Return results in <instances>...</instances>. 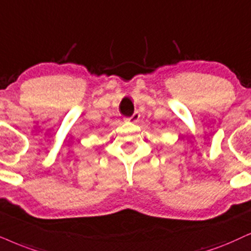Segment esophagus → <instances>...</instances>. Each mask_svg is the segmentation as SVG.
<instances>
[{
  "instance_id": "34e87169",
  "label": "esophagus",
  "mask_w": 251,
  "mask_h": 251,
  "mask_svg": "<svg viewBox=\"0 0 251 251\" xmlns=\"http://www.w3.org/2000/svg\"><path fill=\"white\" fill-rule=\"evenodd\" d=\"M139 118H140V113H139L138 111H135V112L133 113L129 118H126V120H128V122H131V123H136L139 120Z\"/></svg>"
}]
</instances>
